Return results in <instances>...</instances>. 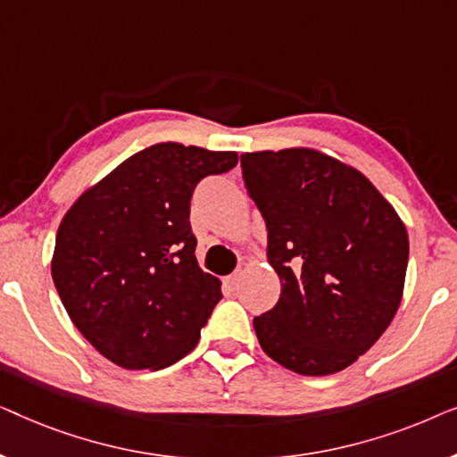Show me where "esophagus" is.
<instances>
[{"label":"esophagus","instance_id":"obj_1","mask_svg":"<svg viewBox=\"0 0 457 457\" xmlns=\"http://www.w3.org/2000/svg\"><path fill=\"white\" fill-rule=\"evenodd\" d=\"M241 277H243V270H235L233 274H230V277L227 278V283H228L230 289H237V287H239Z\"/></svg>","mask_w":457,"mask_h":457}]
</instances>
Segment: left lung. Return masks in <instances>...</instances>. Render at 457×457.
Returning <instances> with one entry per match:
<instances>
[{
  "instance_id": "8db88e82",
  "label": "left lung",
  "mask_w": 457,
  "mask_h": 457,
  "mask_svg": "<svg viewBox=\"0 0 457 457\" xmlns=\"http://www.w3.org/2000/svg\"><path fill=\"white\" fill-rule=\"evenodd\" d=\"M241 170L283 287L253 318L262 349L303 377L352 366L402 302L403 222L364 174L314 149L243 154Z\"/></svg>"
}]
</instances>
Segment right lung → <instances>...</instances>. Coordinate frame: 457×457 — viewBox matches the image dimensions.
<instances>
[{
    "label": "right lung",
    "instance_id": "obj_1",
    "mask_svg": "<svg viewBox=\"0 0 457 457\" xmlns=\"http://www.w3.org/2000/svg\"><path fill=\"white\" fill-rule=\"evenodd\" d=\"M235 152L158 143L85 191L55 237L54 285L87 341L129 370H160L197 345L220 280L195 260L191 197Z\"/></svg>",
    "mask_w": 457,
    "mask_h": 457
}]
</instances>
